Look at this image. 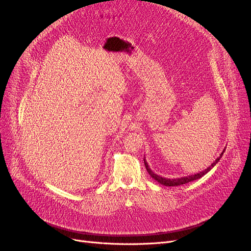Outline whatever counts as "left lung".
I'll use <instances>...</instances> for the list:
<instances>
[{"label": "left lung", "mask_w": 251, "mask_h": 251, "mask_svg": "<svg viewBox=\"0 0 251 251\" xmlns=\"http://www.w3.org/2000/svg\"><path fill=\"white\" fill-rule=\"evenodd\" d=\"M225 151V149L223 150V151L221 153V155H220L216 160L214 161V163H211V165L209 166V168H207L206 170H204L200 173H197V174H194V175H189V176H186V177H180V178H174V179H169V178H164V177H161L159 176V175L155 174L153 171H151L150 169V166L146 160V158L143 159L144 161V165H146V169L148 171V173L150 174V176L153 178L154 180H156L157 182H159V183L164 185V186H178V185H182V184H185V183H188V182H192L194 180H197V179H200L201 177H203L204 175H206L214 166L219 162L220 159H221L223 153Z\"/></svg>", "instance_id": "8db88e82"}]
</instances>
